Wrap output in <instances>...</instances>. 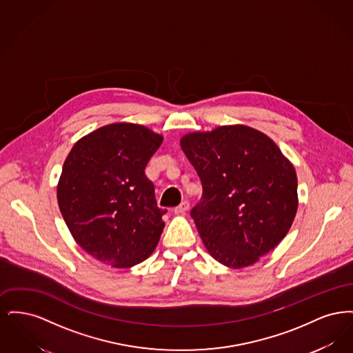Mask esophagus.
I'll use <instances>...</instances> for the list:
<instances>
[{
    "instance_id": "34e87169",
    "label": "esophagus",
    "mask_w": 353,
    "mask_h": 353,
    "mask_svg": "<svg viewBox=\"0 0 353 353\" xmlns=\"http://www.w3.org/2000/svg\"><path fill=\"white\" fill-rule=\"evenodd\" d=\"M188 209H189V202L183 201L179 206L174 208V213L176 214H184L185 212H188Z\"/></svg>"
}]
</instances>
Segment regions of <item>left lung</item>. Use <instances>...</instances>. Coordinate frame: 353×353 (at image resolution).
<instances>
[{"label": "left lung", "mask_w": 353, "mask_h": 353, "mask_svg": "<svg viewBox=\"0 0 353 353\" xmlns=\"http://www.w3.org/2000/svg\"><path fill=\"white\" fill-rule=\"evenodd\" d=\"M180 144L201 180L190 216L205 248L228 268L254 265L295 219V169L270 137L246 125L185 134Z\"/></svg>", "instance_id": "8db88e82"}]
</instances>
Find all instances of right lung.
<instances>
[{"label": "right lung", "instance_id": "obj_1", "mask_svg": "<svg viewBox=\"0 0 353 353\" xmlns=\"http://www.w3.org/2000/svg\"><path fill=\"white\" fill-rule=\"evenodd\" d=\"M163 136L115 123L82 137L68 153L57 189L68 230L105 265L132 268L151 255L167 209L157 206L145 167Z\"/></svg>", "mask_w": 353, "mask_h": 353}]
</instances>
